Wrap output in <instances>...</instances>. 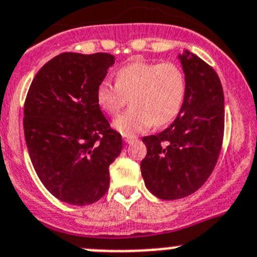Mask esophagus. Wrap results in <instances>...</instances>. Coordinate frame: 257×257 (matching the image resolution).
Listing matches in <instances>:
<instances>
[{
  "mask_svg": "<svg viewBox=\"0 0 257 257\" xmlns=\"http://www.w3.org/2000/svg\"><path fill=\"white\" fill-rule=\"evenodd\" d=\"M136 140H137L136 136H124V142L125 143H131Z\"/></svg>",
  "mask_w": 257,
  "mask_h": 257,
  "instance_id": "esophagus-1",
  "label": "esophagus"
}]
</instances>
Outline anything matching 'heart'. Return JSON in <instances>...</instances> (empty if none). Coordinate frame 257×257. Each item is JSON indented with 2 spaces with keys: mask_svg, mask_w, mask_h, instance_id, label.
Segmentation results:
<instances>
[{
  "mask_svg": "<svg viewBox=\"0 0 257 257\" xmlns=\"http://www.w3.org/2000/svg\"><path fill=\"white\" fill-rule=\"evenodd\" d=\"M185 95V73L172 62L134 61L116 72L115 83L104 80L96 88V101L111 116L119 114L131 97V109L114 121V128L123 136H133L153 124L171 123L183 107Z\"/></svg>",
  "mask_w": 257,
  "mask_h": 257,
  "instance_id": "obj_1",
  "label": "heart"
}]
</instances>
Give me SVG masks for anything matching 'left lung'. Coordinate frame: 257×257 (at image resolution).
I'll use <instances>...</instances> for the list:
<instances>
[{
    "label": "left lung",
    "instance_id": "8db88e82",
    "mask_svg": "<svg viewBox=\"0 0 257 257\" xmlns=\"http://www.w3.org/2000/svg\"><path fill=\"white\" fill-rule=\"evenodd\" d=\"M186 95L174 123L143 137L147 156L141 171L148 190L164 200L195 193L214 170L224 133V95L214 69L185 50L179 56Z\"/></svg>",
    "mask_w": 257,
    "mask_h": 257
}]
</instances>
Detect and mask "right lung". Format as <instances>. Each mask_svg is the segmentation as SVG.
Segmentation results:
<instances>
[{
    "label": "right lung",
    "mask_w": 257,
    "mask_h": 257,
    "mask_svg": "<svg viewBox=\"0 0 257 257\" xmlns=\"http://www.w3.org/2000/svg\"><path fill=\"white\" fill-rule=\"evenodd\" d=\"M115 57L62 53L40 68L24 105L26 147L35 172L52 195L88 205L106 194L109 166L123 148L96 101Z\"/></svg>",
    "instance_id": "obj_1"
}]
</instances>
